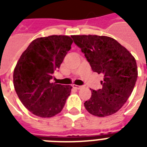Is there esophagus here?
Returning <instances> with one entry per match:
<instances>
[{"instance_id":"esophagus-1","label":"esophagus","mask_w":147,"mask_h":147,"mask_svg":"<svg viewBox=\"0 0 147 147\" xmlns=\"http://www.w3.org/2000/svg\"><path fill=\"white\" fill-rule=\"evenodd\" d=\"M72 86H73V88H76V89H81V88H82V86H81V85H72Z\"/></svg>"}]
</instances>
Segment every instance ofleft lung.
Listing matches in <instances>:
<instances>
[{
	"instance_id": "left-lung-1",
	"label": "left lung",
	"mask_w": 147,
	"mask_h": 147,
	"mask_svg": "<svg viewBox=\"0 0 147 147\" xmlns=\"http://www.w3.org/2000/svg\"><path fill=\"white\" fill-rule=\"evenodd\" d=\"M85 54L92 71L104 75L102 88L92 90L84 103L92 115L107 117L116 113L127 100L137 79L136 59L117 40L105 36H71Z\"/></svg>"
}]
</instances>
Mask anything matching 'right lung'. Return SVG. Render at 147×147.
<instances>
[{
	"label": "right lung",
	"instance_id": "add662e5",
	"mask_svg": "<svg viewBox=\"0 0 147 147\" xmlns=\"http://www.w3.org/2000/svg\"><path fill=\"white\" fill-rule=\"evenodd\" d=\"M68 36L53 35L32 41L13 71V85L22 104L33 114L51 117L59 114L71 93V85L51 83L71 49Z\"/></svg>",
	"mask_w": 147,
	"mask_h": 147
}]
</instances>
